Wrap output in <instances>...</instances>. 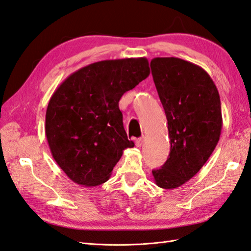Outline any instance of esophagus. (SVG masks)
I'll use <instances>...</instances> for the list:
<instances>
[{
    "label": "esophagus",
    "instance_id": "1",
    "mask_svg": "<svg viewBox=\"0 0 251 251\" xmlns=\"http://www.w3.org/2000/svg\"><path fill=\"white\" fill-rule=\"evenodd\" d=\"M143 142H145V137H140L139 139L136 140V146H137L138 148H140V147H142Z\"/></svg>",
    "mask_w": 251,
    "mask_h": 251
}]
</instances>
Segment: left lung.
Wrapping results in <instances>:
<instances>
[{"label":"left lung","instance_id":"8db88e82","mask_svg":"<svg viewBox=\"0 0 251 251\" xmlns=\"http://www.w3.org/2000/svg\"><path fill=\"white\" fill-rule=\"evenodd\" d=\"M151 70L170 139L169 157L152 174L169 190L194 177L214 152L222 129L220 96L209 74L190 61L157 57Z\"/></svg>","mask_w":251,"mask_h":251}]
</instances>
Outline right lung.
Returning <instances> with one entry per match:
<instances>
[{"instance_id": "1", "label": "right lung", "mask_w": 251, "mask_h": 251, "mask_svg": "<svg viewBox=\"0 0 251 251\" xmlns=\"http://www.w3.org/2000/svg\"><path fill=\"white\" fill-rule=\"evenodd\" d=\"M149 74L145 57L102 60L72 73L52 94L45 134L52 157L73 182L104 183L123 151L134 148L119 101Z\"/></svg>"}]
</instances>
